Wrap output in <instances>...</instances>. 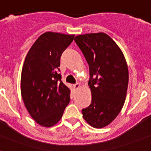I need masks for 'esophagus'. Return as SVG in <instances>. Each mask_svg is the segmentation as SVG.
Returning a JSON list of instances; mask_svg holds the SVG:
<instances>
[{"label": "esophagus", "instance_id": "obj_1", "mask_svg": "<svg viewBox=\"0 0 151 151\" xmlns=\"http://www.w3.org/2000/svg\"><path fill=\"white\" fill-rule=\"evenodd\" d=\"M80 87H81V85H80V83H75V84L73 85V87H74L75 89H78V88H79Z\"/></svg>", "mask_w": 151, "mask_h": 151}]
</instances>
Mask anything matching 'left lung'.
<instances>
[{"instance_id": "obj_1", "label": "left lung", "mask_w": 151, "mask_h": 151, "mask_svg": "<svg viewBox=\"0 0 151 151\" xmlns=\"http://www.w3.org/2000/svg\"><path fill=\"white\" fill-rule=\"evenodd\" d=\"M90 70L91 104L82 109L83 117L95 128L111 124L121 112L128 86V69L122 52L104 33L75 37Z\"/></svg>"}]
</instances>
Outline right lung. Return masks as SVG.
I'll return each mask as SVG.
<instances>
[{"instance_id":"add662e5","label":"right lung","mask_w":151,"mask_h":151,"mask_svg":"<svg viewBox=\"0 0 151 151\" xmlns=\"http://www.w3.org/2000/svg\"><path fill=\"white\" fill-rule=\"evenodd\" d=\"M74 35L46 32L30 49L23 66L21 91L30 116L50 127L60 121L70 102V90L61 81L60 59Z\"/></svg>"}]
</instances>
